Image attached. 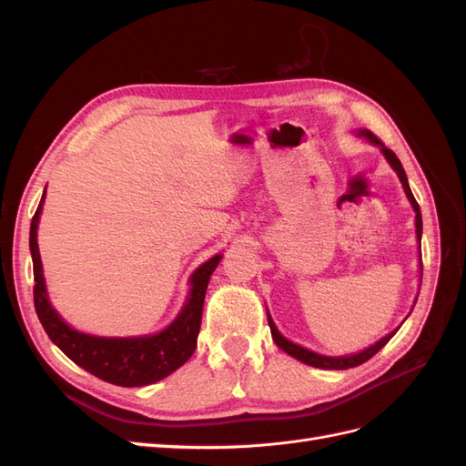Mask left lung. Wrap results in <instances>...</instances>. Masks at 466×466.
I'll return each mask as SVG.
<instances>
[{
  "label": "left lung",
  "mask_w": 466,
  "mask_h": 466,
  "mask_svg": "<svg viewBox=\"0 0 466 466\" xmlns=\"http://www.w3.org/2000/svg\"><path fill=\"white\" fill-rule=\"evenodd\" d=\"M356 136L358 137H363L365 142H370L371 146H375V147H379L380 149V153H383V157L387 159V163L390 165V168L394 173H397V177H399V180H400V185H402V188H404V194H406V198H408V202H410V206H412V209H414V225H416V241H418V264H420V268H418V279H420V286H421V214H420V206H418V202H416V198H414V194H412V190H410V185H408V178H406V173H404V168H402V163L399 161V157L397 155H394L390 149H387L385 147V144H380V139H377L370 130H356ZM416 301H418V295H416V299H414V305H416ZM414 305H412V309H414ZM266 315H268V327H270V332H272V340L276 342V346L279 348V350H284L288 356H291V358H295V360H299V361H303V363H307V365H311V368H319V370H350V368H358V365H361V363H365L368 361L370 358H373L377 351L383 348L390 338L397 334V330L400 329H394V330H390L387 336H383L380 338V340H377L375 344H371V346H368V348H363V350H360V351H356V354H348V356H324V354H319V351H313V350H307V348H303V346H299V344H295V342H291V340H288V338L281 334L279 330H278V327H276V322L272 320V315L268 313V309H266ZM410 315V313H408ZM408 319V317H406ZM404 319V320H406ZM402 320V322H404ZM400 322V324H402Z\"/></svg>",
  "instance_id": "obj_1"
}]
</instances>
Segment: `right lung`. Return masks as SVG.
I'll list each match as a JSON object with an SVG mask.
<instances>
[{
	"label": "right lung",
	"mask_w": 466,
	"mask_h": 466,
	"mask_svg": "<svg viewBox=\"0 0 466 466\" xmlns=\"http://www.w3.org/2000/svg\"><path fill=\"white\" fill-rule=\"evenodd\" d=\"M45 198L46 188L31 221L29 247L35 272V309L50 340L79 368L118 387L153 385L185 365L196 350L208 281L223 258L221 252L208 258L190 274L187 301L163 330L139 336H96L81 332L69 327L48 298L36 241Z\"/></svg>",
	"instance_id": "1"
}]
</instances>
